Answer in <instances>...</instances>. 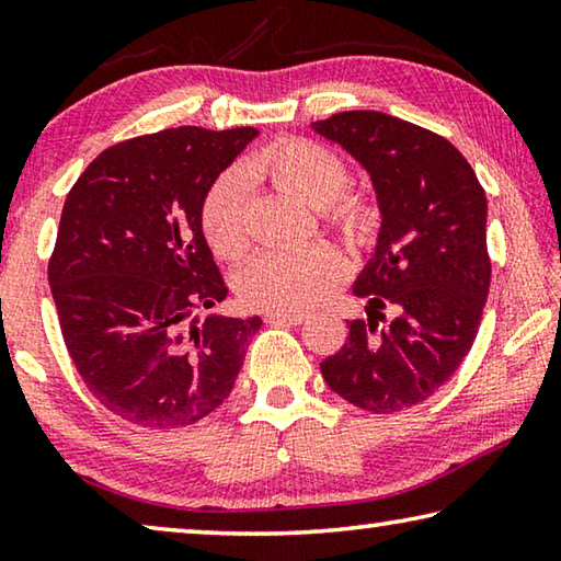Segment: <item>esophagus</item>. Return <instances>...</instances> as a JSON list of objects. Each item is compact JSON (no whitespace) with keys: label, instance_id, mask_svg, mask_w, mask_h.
Here are the masks:
<instances>
[{"label":"esophagus","instance_id":"34e87169","mask_svg":"<svg viewBox=\"0 0 561 561\" xmlns=\"http://www.w3.org/2000/svg\"><path fill=\"white\" fill-rule=\"evenodd\" d=\"M264 319H267V324H274V327H299L309 317L307 314H294V311H270V314Z\"/></svg>","mask_w":561,"mask_h":561}]
</instances>
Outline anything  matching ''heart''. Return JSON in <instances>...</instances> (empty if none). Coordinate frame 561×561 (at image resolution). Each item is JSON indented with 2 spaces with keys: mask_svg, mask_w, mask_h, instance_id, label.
<instances>
[{
  "mask_svg": "<svg viewBox=\"0 0 561 561\" xmlns=\"http://www.w3.org/2000/svg\"><path fill=\"white\" fill-rule=\"evenodd\" d=\"M244 175L270 180L307 203L324 210L346 232H364L374 213L356 197H341L348 180L346 163L327 146L311 140H279L244 163ZM203 232L220 257H237L247 247L244 178L237 170L220 175L203 201ZM346 277V260L329 244L299 250H267L247 264L240 277L242 299L254 309L307 311L329 299Z\"/></svg>",
  "mask_w": 561,
  "mask_h": 561,
  "instance_id": "heart-1",
  "label": "heart"
}]
</instances>
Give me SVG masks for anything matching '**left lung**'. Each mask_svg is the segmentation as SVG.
<instances>
[{"instance_id":"1","label":"left lung","mask_w":561,"mask_h":561,"mask_svg":"<svg viewBox=\"0 0 561 561\" xmlns=\"http://www.w3.org/2000/svg\"><path fill=\"white\" fill-rule=\"evenodd\" d=\"M311 128L366 170L381 213L354 282L368 321H348L321 376L364 411H403L438 391L478 336L490 289L485 190L450 140L388 113L344 111ZM383 308L394 321L376 335Z\"/></svg>"}]
</instances>
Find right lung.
Masks as SVG:
<instances>
[{"label":"right lung","instance_id":"right-lung-1","mask_svg":"<svg viewBox=\"0 0 561 561\" xmlns=\"http://www.w3.org/2000/svg\"><path fill=\"white\" fill-rule=\"evenodd\" d=\"M257 128L180 126L123 140L66 195L49 284L89 391L123 421L185 428L232 393L260 317L227 297L203 234V201Z\"/></svg>","mask_w":561,"mask_h":561}]
</instances>
